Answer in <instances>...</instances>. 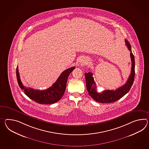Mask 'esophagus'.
Masks as SVG:
<instances>
[{
	"mask_svg": "<svg viewBox=\"0 0 149 149\" xmlns=\"http://www.w3.org/2000/svg\"><path fill=\"white\" fill-rule=\"evenodd\" d=\"M87 60H84V59H82L81 60V63H83V64H84V63H86V61Z\"/></svg>",
	"mask_w": 149,
	"mask_h": 149,
	"instance_id": "esophagus-1",
	"label": "esophagus"
}]
</instances>
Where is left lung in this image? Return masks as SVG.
Returning <instances> with one entry per match:
<instances>
[{
	"label": "left lung",
	"mask_w": 149,
	"mask_h": 149,
	"mask_svg": "<svg viewBox=\"0 0 149 149\" xmlns=\"http://www.w3.org/2000/svg\"><path fill=\"white\" fill-rule=\"evenodd\" d=\"M126 46L129 51H130V58L131 60V70L130 76L127 82L123 86L117 88L116 90H106L102 93H97L96 91V86L95 83L93 73L88 72L85 73V78L86 82V87L89 96L95 101L100 103H111L116 101L122 98L130 91L131 86L134 81V56L131 52V45L127 39L125 40Z\"/></svg>",
	"instance_id": "1"
}]
</instances>
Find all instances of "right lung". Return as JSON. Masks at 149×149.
Here are the masks:
<instances>
[{"label":"right lung","mask_w":149,"mask_h":149,"mask_svg":"<svg viewBox=\"0 0 149 149\" xmlns=\"http://www.w3.org/2000/svg\"><path fill=\"white\" fill-rule=\"evenodd\" d=\"M75 68V67H73L66 69L61 73L52 86L47 89L41 91L26 88L23 86L20 79L18 65L16 69V75L19 86L24 91L26 95L34 101L41 104H51L57 102L62 98L65 91L68 77Z\"/></svg>","instance_id":"right-lung-1"}]
</instances>
